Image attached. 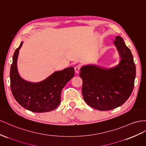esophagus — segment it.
<instances>
[{
	"label": "esophagus",
	"mask_w": 146,
	"mask_h": 146,
	"mask_svg": "<svg viewBox=\"0 0 146 146\" xmlns=\"http://www.w3.org/2000/svg\"><path fill=\"white\" fill-rule=\"evenodd\" d=\"M75 72H76V73L78 74V72H80V67L79 66H76V67H75Z\"/></svg>",
	"instance_id": "obj_1"
}]
</instances>
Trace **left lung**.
<instances>
[{
  "label": "left lung",
  "mask_w": 146,
  "mask_h": 146,
  "mask_svg": "<svg viewBox=\"0 0 146 146\" xmlns=\"http://www.w3.org/2000/svg\"><path fill=\"white\" fill-rule=\"evenodd\" d=\"M113 44L120 56L119 64L111 68L95 64L83 66L79 74L84 101L100 111L112 110L124 104L135 84L136 66L130 50L119 35Z\"/></svg>",
  "instance_id": "8db88e82"
}]
</instances>
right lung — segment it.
<instances>
[{
  "label": "right lung",
  "mask_w": 146,
  "mask_h": 146,
  "mask_svg": "<svg viewBox=\"0 0 146 146\" xmlns=\"http://www.w3.org/2000/svg\"><path fill=\"white\" fill-rule=\"evenodd\" d=\"M23 42L15 50L11 66L10 87L13 95L22 107L34 112H46L56 109L61 102V93L75 71L73 67L55 71L44 80L26 81L18 71L17 60Z\"/></svg>",
  "instance_id": "add662e5"
}]
</instances>
